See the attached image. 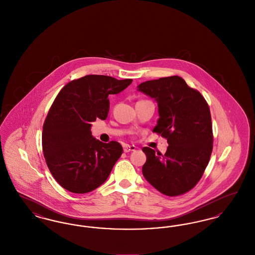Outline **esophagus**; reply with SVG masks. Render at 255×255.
Wrapping results in <instances>:
<instances>
[{"label": "esophagus", "mask_w": 255, "mask_h": 255, "mask_svg": "<svg viewBox=\"0 0 255 255\" xmlns=\"http://www.w3.org/2000/svg\"><path fill=\"white\" fill-rule=\"evenodd\" d=\"M135 150V147L133 145H124L123 146V151L125 152V153H129V152H133Z\"/></svg>", "instance_id": "34e87169"}]
</instances>
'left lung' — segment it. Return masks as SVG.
<instances>
[{
    "mask_svg": "<svg viewBox=\"0 0 255 255\" xmlns=\"http://www.w3.org/2000/svg\"><path fill=\"white\" fill-rule=\"evenodd\" d=\"M137 91L158 103L159 119L153 132L168 142L164 155L143 147L142 174L162 194L182 195L202 178L212 152V124L206 99L182 77L145 81Z\"/></svg>",
    "mask_w": 255,
    "mask_h": 255,
    "instance_id": "left-lung-1",
    "label": "left lung"
}]
</instances>
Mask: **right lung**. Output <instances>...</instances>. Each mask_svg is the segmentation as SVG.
Returning <instances> with one entry per match:
<instances>
[{"label": "right lung", "instance_id": "right-lung-1", "mask_svg": "<svg viewBox=\"0 0 255 255\" xmlns=\"http://www.w3.org/2000/svg\"><path fill=\"white\" fill-rule=\"evenodd\" d=\"M132 81L86 75L68 83L53 101L44 122L42 146L49 171L63 188L83 194L108 179L123 149L117 141L103 143L94 137L91 122L106 120L108 97Z\"/></svg>", "mask_w": 255, "mask_h": 255}]
</instances>
